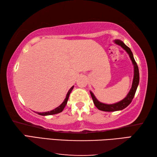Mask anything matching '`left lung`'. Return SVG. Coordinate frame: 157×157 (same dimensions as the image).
<instances>
[{"instance_id":"obj_1","label":"left lung","mask_w":157,"mask_h":157,"mask_svg":"<svg viewBox=\"0 0 157 157\" xmlns=\"http://www.w3.org/2000/svg\"><path fill=\"white\" fill-rule=\"evenodd\" d=\"M113 41L116 44L118 45V46H120L123 48L127 52V54L129 55L130 59L132 60L133 66H134V78H133L132 88L130 89L128 94L127 95V96L124 98V99L121 100L120 102L114 103V104L108 105V104H105V103L100 102V101H98L97 100V98H95L94 94H93L91 91H90V94H91L93 101H94V103L95 105V107H96L99 110L103 111H120V110H123L124 108H126L127 106L132 102L133 98L134 97V95L136 94L137 87L139 86V67H138L137 63L134 59V56H133V53L132 52V50H130L128 46H127L121 40L116 39V40H114Z\"/></svg>"}]
</instances>
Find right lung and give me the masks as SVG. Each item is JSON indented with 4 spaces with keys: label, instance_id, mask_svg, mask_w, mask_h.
Returning a JSON list of instances; mask_svg holds the SVG:
<instances>
[{
    "label": "right lung",
    "instance_id": "1",
    "mask_svg": "<svg viewBox=\"0 0 157 157\" xmlns=\"http://www.w3.org/2000/svg\"><path fill=\"white\" fill-rule=\"evenodd\" d=\"M73 87H74V86H73L70 89H69V91H68L67 94H66V98L64 99V100H63V102L59 106V107H57V108H55V109H53L52 111H46V112L38 113L39 115H41V116H49V115H53V114H57V113H59L60 112H62V111L63 110V109H64V107H66V104H67L69 95H70L71 92L72 91Z\"/></svg>",
    "mask_w": 157,
    "mask_h": 157
}]
</instances>
